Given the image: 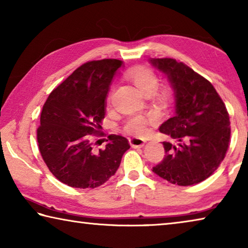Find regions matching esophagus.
Returning a JSON list of instances; mask_svg holds the SVG:
<instances>
[{
    "instance_id": "esophagus-1",
    "label": "esophagus",
    "mask_w": 248,
    "mask_h": 248,
    "mask_svg": "<svg viewBox=\"0 0 248 248\" xmlns=\"http://www.w3.org/2000/svg\"><path fill=\"white\" fill-rule=\"evenodd\" d=\"M130 142V145L132 146V148H142L145 144V140L142 139V138H138V137H131L129 139Z\"/></svg>"
}]
</instances>
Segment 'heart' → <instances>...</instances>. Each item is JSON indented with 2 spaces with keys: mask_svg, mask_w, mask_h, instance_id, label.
<instances>
[{
  "mask_svg": "<svg viewBox=\"0 0 248 248\" xmlns=\"http://www.w3.org/2000/svg\"><path fill=\"white\" fill-rule=\"evenodd\" d=\"M127 78L131 79L143 94H152L158 85L156 75L153 71L144 66H136L128 71ZM152 121H154L153 117L145 118L143 116H134L127 121L124 129L133 136H142L146 131V124Z\"/></svg>",
  "mask_w": 248,
  "mask_h": 248,
  "instance_id": "1",
  "label": "heart"
}]
</instances>
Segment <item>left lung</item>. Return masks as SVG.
<instances>
[{
    "instance_id": "1",
    "label": "left lung",
    "mask_w": 248,
    "mask_h": 248,
    "mask_svg": "<svg viewBox=\"0 0 248 248\" xmlns=\"http://www.w3.org/2000/svg\"><path fill=\"white\" fill-rule=\"evenodd\" d=\"M174 91L175 111L159 131L176 140L163 142L165 157L152 170L178 186H190L211 176L223 161L231 137L230 117L211 83L175 59H150Z\"/></svg>"
}]
</instances>
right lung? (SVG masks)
Wrapping results in <instances>:
<instances>
[{
  "label": "right lung",
  "mask_w": 248,
  "mask_h": 248,
  "mask_svg": "<svg viewBox=\"0 0 248 248\" xmlns=\"http://www.w3.org/2000/svg\"><path fill=\"white\" fill-rule=\"evenodd\" d=\"M123 61H91L79 66L54 89L43 107L37 141L49 170L74 188H96L116 174L130 149L124 137L111 134L96 151L92 134L102 129L111 81Z\"/></svg>",
  "instance_id": "add662e5"
}]
</instances>
